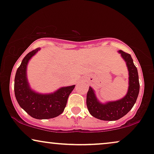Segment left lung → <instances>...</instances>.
Returning <instances> with one entry per match:
<instances>
[{"instance_id": "8db88e82", "label": "left lung", "mask_w": 154, "mask_h": 154, "mask_svg": "<svg viewBox=\"0 0 154 154\" xmlns=\"http://www.w3.org/2000/svg\"><path fill=\"white\" fill-rule=\"evenodd\" d=\"M118 52L125 60L129 71V88L125 96L118 100L102 103L91 86L87 93L86 105L90 114L101 120H117L127 115L135 104L139 93L138 71L134 64L132 58L129 54L122 50H119Z\"/></svg>"}]
</instances>
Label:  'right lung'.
I'll return each mask as SVG.
<instances>
[{
	"mask_svg": "<svg viewBox=\"0 0 154 154\" xmlns=\"http://www.w3.org/2000/svg\"><path fill=\"white\" fill-rule=\"evenodd\" d=\"M40 48H37L30 51L23 59L16 71L14 91L17 103L26 112L33 118L47 119L59 116L63 112L75 85L61 87L49 94H42L32 90L27 78V66L29 59Z\"/></svg>",
	"mask_w": 154,
	"mask_h": 154,
	"instance_id": "right-lung-1",
	"label": "right lung"
}]
</instances>
